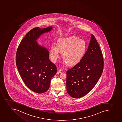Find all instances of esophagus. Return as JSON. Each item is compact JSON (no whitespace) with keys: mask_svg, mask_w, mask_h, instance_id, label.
<instances>
[{"mask_svg":"<svg viewBox=\"0 0 122 122\" xmlns=\"http://www.w3.org/2000/svg\"><path fill=\"white\" fill-rule=\"evenodd\" d=\"M58 71L59 73H61L63 72V71L61 70H58Z\"/></svg>","mask_w":122,"mask_h":122,"instance_id":"1","label":"esophagus"}]
</instances>
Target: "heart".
Listing matches in <instances>:
<instances>
[{"label": "heart", "instance_id": "obj_1", "mask_svg": "<svg viewBox=\"0 0 122 122\" xmlns=\"http://www.w3.org/2000/svg\"><path fill=\"white\" fill-rule=\"evenodd\" d=\"M86 50L85 41L76 36L60 39L56 45L53 44L51 48V59L55 62L59 58L61 52L64 59L63 64L69 66L77 65L82 59Z\"/></svg>", "mask_w": 122, "mask_h": 122}]
</instances>
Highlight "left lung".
<instances>
[{
  "instance_id": "1",
  "label": "left lung",
  "mask_w": 122,
  "mask_h": 122,
  "mask_svg": "<svg viewBox=\"0 0 122 122\" xmlns=\"http://www.w3.org/2000/svg\"><path fill=\"white\" fill-rule=\"evenodd\" d=\"M103 64L101 49L92 34L88 48L82 59L66 72V88L69 95L78 98L89 93L102 74Z\"/></svg>"
}]
</instances>
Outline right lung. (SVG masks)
Here are the masks:
<instances>
[{
	"label": "right lung",
	"mask_w": 122,
	"mask_h": 122,
	"mask_svg": "<svg viewBox=\"0 0 122 122\" xmlns=\"http://www.w3.org/2000/svg\"><path fill=\"white\" fill-rule=\"evenodd\" d=\"M52 28V26L33 28L21 41L16 52V63L21 78L28 88L39 94L49 89L57 68L49 59L48 50L36 41Z\"/></svg>",
	"instance_id": "add662e5"
}]
</instances>
